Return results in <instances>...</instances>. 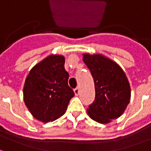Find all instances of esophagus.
Listing matches in <instances>:
<instances>
[{"mask_svg": "<svg viewBox=\"0 0 151 151\" xmlns=\"http://www.w3.org/2000/svg\"><path fill=\"white\" fill-rule=\"evenodd\" d=\"M74 94H75V95H78L79 93H80V89H79V87H77V88L74 89Z\"/></svg>", "mask_w": 151, "mask_h": 151, "instance_id": "esophagus-1", "label": "esophagus"}]
</instances>
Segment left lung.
<instances>
[{
  "label": "left lung",
  "instance_id": "left-lung-1",
  "mask_svg": "<svg viewBox=\"0 0 151 151\" xmlns=\"http://www.w3.org/2000/svg\"><path fill=\"white\" fill-rule=\"evenodd\" d=\"M82 60L95 82V101L87 108V113L98 123H110L119 118L129 104V80L121 67L104 55L84 53Z\"/></svg>",
  "mask_w": 151,
  "mask_h": 151
}]
</instances>
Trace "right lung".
Returning <instances> with one entry per match:
<instances>
[{
	"label": "right lung",
	"mask_w": 151,
	"mask_h": 151,
	"mask_svg": "<svg viewBox=\"0 0 151 151\" xmlns=\"http://www.w3.org/2000/svg\"><path fill=\"white\" fill-rule=\"evenodd\" d=\"M62 55H49L30 70L23 86L24 103L31 115L43 123L58 119L74 96L68 85L69 73Z\"/></svg>",
	"instance_id": "add662e5"
}]
</instances>
